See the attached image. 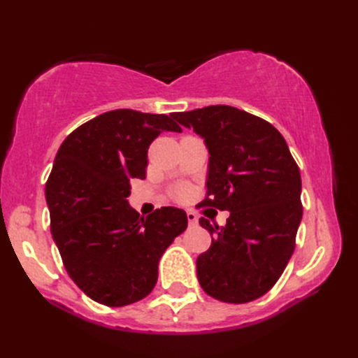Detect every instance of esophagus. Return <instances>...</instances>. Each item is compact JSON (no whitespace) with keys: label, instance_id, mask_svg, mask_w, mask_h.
I'll use <instances>...</instances> for the list:
<instances>
[{"label":"esophagus","instance_id":"34e87169","mask_svg":"<svg viewBox=\"0 0 358 358\" xmlns=\"http://www.w3.org/2000/svg\"><path fill=\"white\" fill-rule=\"evenodd\" d=\"M186 215H187V222H189V224H191V226H195V224H196V222H199V218H196L195 212H192V210H187V212H186Z\"/></svg>","mask_w":358,"mask_h":358}]
</instances>
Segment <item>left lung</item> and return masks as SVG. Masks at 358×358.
Instances as JSON below:
<instances>
[{
    "label": "left lung",
    "mask_w": 358,
    "mask_h": 358,
    "mask_svg": "<svg viewBox=\"0 0 358 358\" xmlns=\"http://www.w3.org/2000/svg\"><path fill=\"white\" fill-rule=\"evenodd\" d=\"M172 117L201 135L209 150L206 199L200 208L229 210L212 226V245L196 258L203 291L214 299H260L283 273L295 249L303 204L300 169L275 127L232 106H208Z\"/></svg>",
    "instance_id": "8db88e82"
}]
</instances>
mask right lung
<instances>
[{
  "label": "right lung",
  "mask_w": 358,
  "mask_h": 358,
  "mask_svg": "<svg viewBox=\"0 0 358 358\" xmlns=\"http://www.w3.org/2000/svg\"><path fill=\"white\" fill-rule=\"evenodd\" d=\"M181 127L164 113L117 109L67 135L45 183L50 231L64 268L83 292L104 306L149 295L158 262L187 227L183 209L146 218L129 206L131 178H146L148 149Z\"/></svg>",
  "instance_id": "obj_1"
}]
</instances>
